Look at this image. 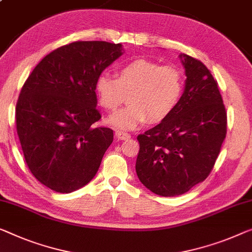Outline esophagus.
<instances>
[{
    "instance_id": "obj_1",
    "label": "esophagus",
    "mask_w": 252,
    "mask_h": 252,
    "mask_svg": "<svg viewBox=\"0 0 252 252\" xmlns=\"http://www.w3.org/2000/svg\"><path fill=\"white\" fill-rule=\"evenodd\" d=\"M115 137H116V139H119V140H126V139H129L131 136L129 133H126V131L116 130L115 131Z\"/></svg>"
}]
</instances>
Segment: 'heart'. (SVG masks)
<instances>
[{
  "label": "heart",
  "instance_id": "b5f03b06",
  "mask_svg": "<svg viewBox=\"0 0 252 252\" xmlns=\"http://www.w3.org/2000/svg\"><path fill=\"white\" fill-rule=\"evenodd\" d=\"M183 89L181 69L144 59L123 65L116 77L100 73L95 84L98 102L108 112L118 110L129 94V106L107 120L108 125L123 130L136 129L148 119L163 121L178 106Z\"/></svg>",
  "mask_w": 252,
  "mask_h": 252
}]
</instances>
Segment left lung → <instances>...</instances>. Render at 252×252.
Masks as SVG:
<instances>
[{
    "label": "left lung",
    "instance_id": "8db88e82",
    "mask_svg": "<svg viewBox=\"0 0 252 252\" xmlns=\"http://www.w3.org/2000/svg\"><path fill=\"white\" fill-rule=\"evenodd\" d=\"M179 58L187 77L180 103L137 138L138 178L163 197L180 196L204 181L226 136V112L217 81L199 60L187 54Z\"/></svg>",
    "mask_w": 252,
    "mask_h": 252
}]
</instances>
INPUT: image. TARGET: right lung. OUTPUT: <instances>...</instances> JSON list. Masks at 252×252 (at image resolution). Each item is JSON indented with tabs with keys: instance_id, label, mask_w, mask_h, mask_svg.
Wrapping results in <instances>:
<instances>
[{
	"instance_id": "add662e5",
	"label": "right lung",
	"mask_w": 252,
	"mask_h": 252,
	"mask_svg": "<svg viewBox=\"0 0 252 252\" xmlns=\"http://www.w3.org/2000/svg\"><path fill=\"white\" fill-rule=\"evenodd\" d=\"M121 44L74 42L45 56L22 87L17 132L30 172L45 187L70 193L92 181L113 130L96 127V79L123 54Z\"/></svg>"
}]
</instances>
